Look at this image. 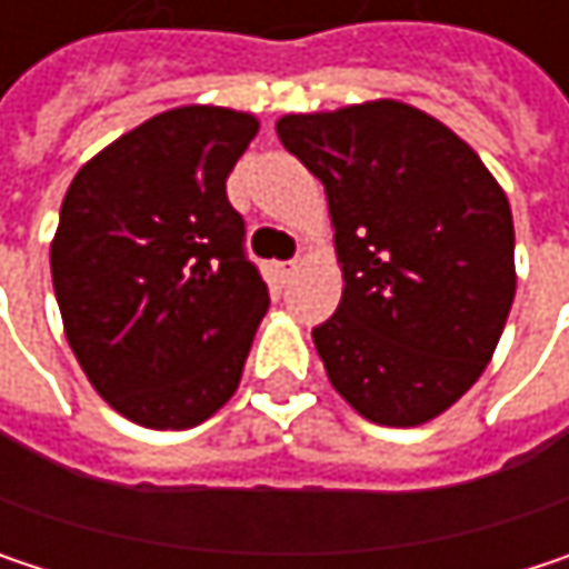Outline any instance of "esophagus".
<instances>
[{"mask_svg": "<svg viewBox=\"0 0 569 569\" xmlns=\"http://www.w3.org/2000/svg\"><path fill=\"white\" fill-rule=\"evenodd\" d=\"M296 270H299V263H296V260H283V263H273V273H277V280H280V283H289V280L296 277Z\"/></svg>", "mask_w": 569, "mask_h": 569, "instance_id": "esophagus-1", "label": "esophagus"}]
</instances>
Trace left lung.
Here are the masks:
<instances>
[{"label":"left lung","instance_id":"obj_1","mask_svg":"<svg viewBox=\"0 0 569 569\" xmlns=\"http://www.w3.org/2000/svg\"><path fill=\"white\" fill-rule=\"evenodd\" d=\"M277 134L329 197L342 299L312 329L332 389L389 428L431 421L491 362L513 302L501 183L401 101L286 114Z\"/></svg>","mask_w":569,"mask_h":569}]
</instances>
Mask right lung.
<instances>
[{
    "mask_svg": "<svg viewBox=\"0 0 569 569\" xmlns=\"http://www.w3.org/2000/svg\"><path fill=\"white\" fill-rule=\"evenodd\" d=\"M243 111L183 104L74 173L52 240L68 346L124 418L180 431L237 392L270 292L227 177L257 138Z\"/></svg>",
    "mask_w": 569,
    "mask_h": 569,
    "instance_id": "obj_1",
    "label": "right lung"
}]
</instances>
